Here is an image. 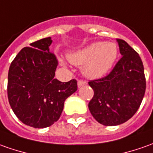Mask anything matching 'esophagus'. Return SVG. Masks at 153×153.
I'll return each mask as SVG.
<instances>
[{"label": "esophagus", "instance_id": "1", "mask_svg": "<svg viewBox=\"0 0 153 153\" xmlns=\"http://www.w3.org/2000/svg\"><path fill=\"white\" fill-rule=\"evenodd\" d=\"M87 85V82L86 81L84 80H79L78 81V88H80L82 86H84V85Z\"/></svg>", "mask_w": 153, "mask_h": 153}]
</instances>
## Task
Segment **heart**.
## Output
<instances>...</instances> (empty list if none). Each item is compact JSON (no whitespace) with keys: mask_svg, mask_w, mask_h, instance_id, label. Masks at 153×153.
Here are the masks:
<instances>
[{"mask_svg":"<svg viewBox=\"0 0 153 153\" xmlns=\"http://www.w3.org/2000/svg\"><path fill=\"white\" fill-rule=\"evenodd\" d=\"M118 48L115 42H94L80 50L69 53L68 61L77 66H83L82 73L86 78L97 79L104 77L116 63ZM59 62L64 64L62 59Z\"/></svg>","mask_w":153,"mask_h":153,"instance_id":"heart-1","label":"heart"}]
</instances>
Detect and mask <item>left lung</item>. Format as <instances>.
Instances as JSON below:
<instances>
[{"instance_id": "obj_1", "label": "left lung", "mask_w": 153, "mask_h": 153, "mask_svg": "<svg viewBox=\"0 0 153 153\" xmlns=\"http://www.w3.org/2000/svg\"><path fill=\"white\" fill-rule=\"evenodd\" d=\"M121 59L106 77L89 82L94 96L89 103L91 115L104 126H118L137 111L146 90L140 56L126 42L117 39Z\"/></svg>"}]
</instances>
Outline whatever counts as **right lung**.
<instances>
[{"label": "right lung", "instance_id": "obj_1", "mask_svg": "<svg viewBox=\"0 0 153 153\" xmlns=\"http://www.w3.org/2000/svg\"><path fill=\"white\" fill-rule=\"evenodd\" d=\"M51 37L24 48L8 72L7 94L13 112L22 123L45 128L59 120L64 101L77 90L75 79L62 83L54 79L58 60L51 53Z\"/></svg>", "mask_w": 153, "mask_h": 153}]
</instances>
